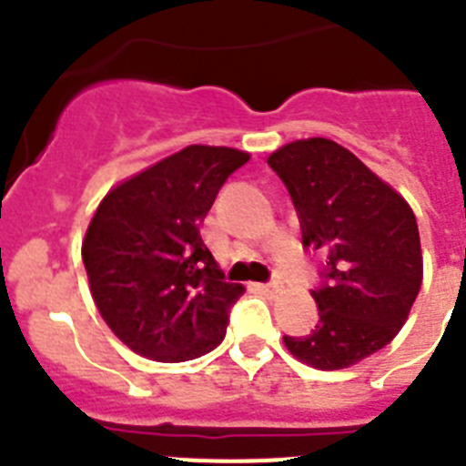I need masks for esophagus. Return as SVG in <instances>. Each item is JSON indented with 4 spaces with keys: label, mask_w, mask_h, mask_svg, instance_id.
<instances>
[{
    "label": "esophagus",
    "mask_w": 466,
    "mask_h": 466,
    "mask_svg": "<svg viewBox=\"0 0 466 466\" xmlns=\"http://www.w3.org/2000/svg\"><path fill=\"white\" fill-rule=\"evenodd\" d=\"M279 289H282V284H279V282L258 284V291H263V294H278Z\"/></svg>",
    "instance_id": "34e87169"
}]
</instances>
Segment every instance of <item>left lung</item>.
<instances>
[{
    "label": "left lung",
    "mask_w": 466,
    "mask_h": 466,
    "mask_svg": "<svg viewBox=\"0 0 466 466\" xmlns=\"http://www.w3.org/2000/svg\"><path fill=\"white\" fill-rule=\"evenodd\" d=\"M299 212L303 247L327 258L312 291L319 324L284 336V348L319 371L360 364L406 324L422 284L418 221L406 198L327 137L284 144L268 156Z\"/></svg>",
    "instance_id": "left-lung-1"
}]
</instances>
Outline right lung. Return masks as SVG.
Returning <instances> with one entry per match:
<instances>
[{"label":"right lung","mask_w":466,"mask_h":466,"mask_svg":"<svg viewBox=\"0 0 466 466\" xmlns=\"http://www.w3.org/2000/svg\"><path fill=\"white\" fill-rule=\"evenodd\" d=\"M249 154L191 144L109 188L81 242L90 294L121 343L154 361H188L224 340L230 306L200 228Z\"/></svg>","instance_id":"obj_1"}]
</instances>
